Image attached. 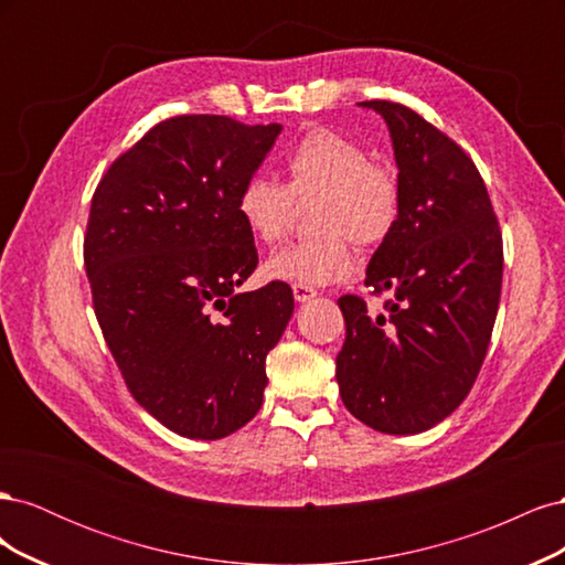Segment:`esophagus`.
<instances>
[{
    "label": "esophagus",
    "instance_id": "34e87169",
    "mask_svg": "<svg viewBox=\"0 0 565 565\" xmlns=\"http://www.w3.org/2000/svg\"><path fill=\"white\" fill-rule=\"evenodd\" d=\"M292 295H295V299H297L299 303L311 301L313 297H318L316 289H313V287H306V285H292Z\"/></svg>",
    "mask_w": 565,
    "mask_h": 565
}]
</instances>
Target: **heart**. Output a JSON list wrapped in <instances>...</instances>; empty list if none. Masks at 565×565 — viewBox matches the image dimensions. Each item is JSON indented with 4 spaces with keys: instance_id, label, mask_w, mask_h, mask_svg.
Segmentation results:
<instances>
[{
    "instance_id": "1",
    "label": "heart",
    "mask_w": 565,
    "mask_h": 565,
    "mask_svg": "<svg viewBox=\"0 0 565 565\" xmlns=\"http://www.w3.org/2000/svg\"><path fill=\"white\" fill-rule=\"evenodd\" d=\"M285 183L252 177L237 193L235 212L262 245H276L295 218V202H316L311 241L287 245L264 264L278 282L324 287L355 270L353 243L380 247L398 226L403 188L391 167L344 134L316 127L285 156Z\"/></svg>"
}]
</instances>
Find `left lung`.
<instances>
[{
  "instance_id": "1",
  "label": "left lung",
  "mask_w": 565,
  "mask_h": 565,
  "mask_svg": "<svg viewBox=\"0 0 565 565\" xmlns=\"http://www.w3.org/2000/svg\"><path fill=\"white\" fill-rule=\"evenodd\" d=\"M388 125L403 188L398 226L372 254L365 287L337 303L347 339L337 382L349 413L382 434H419L459 407L490 344L502 292V233L473 160L422 115L363 100Z\"/></svg>"
}]
</instances>
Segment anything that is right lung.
<instances>
[{
  "label": "right lung",
  "instance_id": "1",
  "mask_svg": "<svg viewBox=\"0 0 565 565\" xmlns=\"http://www.w3.org/2000/svg\"><path fill=\"white\" fill-rule=\"evenodd\" d=\"M280 125L179 115L119 156L92 198L84 266L131 396L169 431L216 440L264 403L292 289L235 292L259 264L237 193Z\"/></svg>",
  "mask_w": 565,
  "mask_h": 565
}]
</instances>
